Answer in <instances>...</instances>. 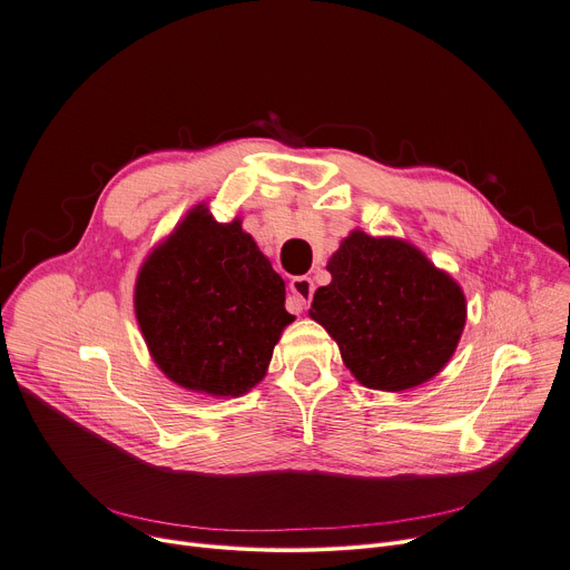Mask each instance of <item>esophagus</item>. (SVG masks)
Returning a JSON list of instances; mask_svg holds the SVG:
<instances>
[{"label": "esophagus", "mask_w": 570, "mask_h": 570, "mask_svg": "<svg viewBox=\"0 0 570 570\" xmlns=\"http://www.w3.org/2000/svg\"><path fill=\"white\" fill-rule=\"evenodd\" d=\"M291 304L295 312H302V308L308 304L314 295V282L312 277H293L291 279Z\"/></svg>", "instance_id": "esophagus-1"}]
</instances>
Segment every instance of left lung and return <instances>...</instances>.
<instances>
[{
	"label": "left lung",
	"mask_w": 570,
	"mask_h": 570,
	"mask_svg": "<svg viewBox=\"0 0 570 570\" xmlns=\"http://www.w3.org/2000/svg\"><path fill=\"white\" fill-rule=\"evenodd\" d=\"M312 318L338 343L343 364L368 389L406 391L432 380L465 325L456 282L397 238L352 232L330 258Z\"/></svg>",
	"instance_id": "left-lung-1"
}]
</instances>
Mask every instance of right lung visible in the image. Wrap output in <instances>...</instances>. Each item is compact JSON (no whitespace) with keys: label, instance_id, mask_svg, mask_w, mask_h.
<instances>
[{"label":"right lung","instance_id":"obj_1","mask_svg":"<svg viewBox=\"0 0 570 570\" xmlns=\"http://www.w3.org/2000/svg\"><path fill=\"white\" fill-rule=\"evenodd\" d=\"M284 279L240 223L197 206L136 282V318L157 366L179 386L243 395L266 375L282 330Z\"/></svg>","mask_w":570,"mask_h":570}]
</instances>
